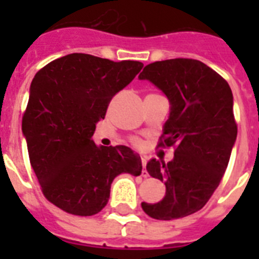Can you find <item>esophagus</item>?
<instances>
[{
	"label": "esophagus",
	"instance_id": "34e87169",
	"mask_svg": "<svg viewBox=\"0 0 259 259\" xmlns=\"http://www.w3.org/2000/svg\"><path fill=\"white\" fill-rule=\"evenodd\" d=\"M141 161H142V166H144V170H142V176L148 177L149 175H148V172H146V169H145V165H146V161H148V158H146L145 156H142Z\"/></svg>",
	"mask_w": 259,
	"mask_h": 259
}]
</instances>
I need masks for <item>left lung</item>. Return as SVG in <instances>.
<instances>
[{
    "mask_svg": "<svg viewBox=\"0 0 259 259\" xmlns=\"http://www.w3.org/2000/svg\"><path fill=\"white\" fill-rule=\"evenodd\" d=\"M138 79L168 98L160 145L176 146L169 162L152 158L146 164L150 176L165 181L166 191L158 203L142 201V209L158 221L188 217L204 207L229 165L238 133L233 93L221 75L193 59L154 62Z\"/></svg>",
    "mask_w": 259,
    "mask_h": 259,
    "instance_id": "1",
    "label": "left lung"
}]
</instances>
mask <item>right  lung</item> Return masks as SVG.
I'll list each match as a JSON object with an SVG mask.
<instances>
[{"label": "right lung", "instance_id": "add662e5", "mask_svg": "<svg viewBox=\"0 0 259 259\" xmlns=\"http://www.w3.org/2000/svg\"><path fill=\"white\" fill-rule=\"evenodd\" d=\"M142 67L71 54L34 75L22 134L44 196L63 211L95 215L107 204L118 175H141L140 154L123 145L98 146L93 136L110 101Z\"/></svg>", "mask_w": 259, "mask_h": 259}]
</instances>
